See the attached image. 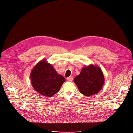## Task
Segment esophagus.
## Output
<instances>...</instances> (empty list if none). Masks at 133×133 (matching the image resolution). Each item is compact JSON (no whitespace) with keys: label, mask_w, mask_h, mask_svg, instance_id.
<instances>
[{"label":"esophagus","mask_w":133,"mask_h":133,"mask_svg":"<svg viewBox=\"0 0 133 133\" xmlns=\"http://www.w3.org/2000/svg\"><path fill=\"white\" fill-rule=\"evenodd\" d=\"M67 80L68 81H72L73 80V77L70 76V77H68V78H67Z\"/></svg>","instance_id":"obj_1"}]
</instances>
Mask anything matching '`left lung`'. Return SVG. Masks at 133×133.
<instances>
[{
	"label": "left lung",
	"mask_w": 133,
	"mask_h": 133,
	"mask_svg": "<svg viewBox=\"0 0 133 133\" xmlns=\"http://www.w3.org/2000/svg\"><path fill=\"white\" fill-rule=\"evenodd\" d=\"M104 81L101 69L93 64L83 68L80 74L74 80L80 92L86 96L97 94L102 88Z\"/></svg>",
	"instance_id": "obj_1"
}]
</instances>
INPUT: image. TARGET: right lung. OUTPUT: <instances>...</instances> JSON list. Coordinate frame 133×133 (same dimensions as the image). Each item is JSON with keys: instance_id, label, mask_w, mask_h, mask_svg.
Instances as JSON below:
<instances>
[{"instance_id": "add662e5", "label": "right lung", "mask_w": 133, "mask_h": 133, "mask_svg": "<svg viewBox=\"0 0 133 133\" xmlns=\"http://www.w3.org/2000/svg\"><path fill=\"white\" fill-rule=\"evenodd\" d=\"M33 88L40 95L52 97L60 90L65 79L58 74L53 66L46 59L36 64L30 73Z\"/></svg>"}]
</instances>
